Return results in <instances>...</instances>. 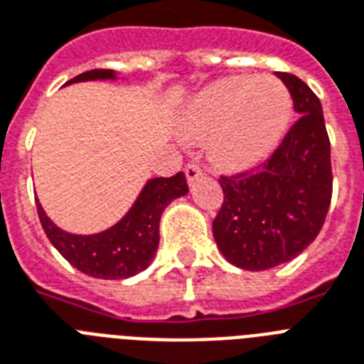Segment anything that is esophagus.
I'll list each match as a JSON object with an SVG mask.
<instances>
[{"instance_id":"1","label":"esophagus","mask_w":364,"mask_h":364,"mask_svg":"<svg viewBox=\"0 0 364 364\" xmlns=\"http://www.w3.org/2000/svg\"><path fill=\"white\" fill-rule=\"evenodd\" d=\"M186 178H188V182H196L197 178H200V176H205V168L200 167L199 164H188L186 165Z\"/></svg>"}]
</instances>
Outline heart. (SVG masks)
Wrapping results in <instances>:
<instances>
[{
	"label": "heart",
	"mask_w": 364,
	"mask_h": 364,
	"mask_svg": "<svg viewBox=\"0 0 364 364\" xmlns=\"http://www.w3.org/2000/svg\"><path fill=\"white\" fill-rule=\"evenodd\" d=\"M291 112V94L280 78H223L191 101L182 133L188 141L212 136L210 156L218 165L248 168L278 146Z\"/></svg>",
	"instance_id": "1"
}]
</instances>
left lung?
<instances>
[{
    "label": "left lung",
    "mask_w": 364,
    "mask_h": 364,
    "mask_svg": "<svg viewBox=\"0 0 364 364\" xmlns=\"http://www.w3.org/2000/svg\"><path fill=\"white\" fill-rule=\"evenodd\" d=\"M286 84L299 120L255 168L222 174V208L212 232L229 263L272 269L297 257L318 237L333 197L331 142L318 95L291 73Z\"/></svg>",
    "instance_id": "left-lung-1"
}]
</instances>
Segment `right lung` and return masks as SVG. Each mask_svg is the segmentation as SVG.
Segmentation results:
<instances>
[{
  "label": "right lung",
  "instance_id": "add662e5",
  "mask_svg": "<svg viewBox=\"0 0 364 364\" xmlns=\"http://www.w3.org/2000/svg\"><path fill=\"white\" fill-rule=\"evenodd\" d=\"M95 78H114L110 69H92L80 73L67 84ZM188 193L184 173L168 178L148 180L132 210L116 223L97 235H69L48 220L37 203L41 225L54 248L80 272L103 280H122L139 274L154 259L159 242V220L165 206L173 199Z\"/></svg>",
  "mask_w": 364,
  "mask_h": 364
}]
</instances>
